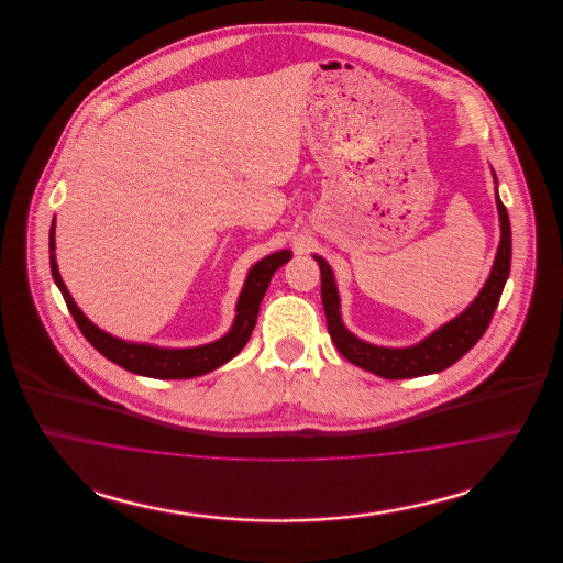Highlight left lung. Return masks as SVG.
I'll use <instances>...</instances> for the list:
<instances>
[{
  "instance_id": "left-lung-1",
  "label": "left lung",
  "mask_w": 563,
  "mask_h": 563,
  "mask_svg": "<svg viewBox=\"0 0 563 563\" xmlns=\"http://www.w3.org/2000/svg\"><path fill=\"white\" fill-rule=\"evenodd\" d=\"M496 205L500 214V244H498V253L489 272V278L483 285L482 294L477 295L475 301L460 317H455L454 321L439 327L427 340L409 349L374 346L352 335L340 317V295H338L333 272L322 257L314 255L321 268V297L324 314H327V331L335 349L340 350V354L346 356L352 365L367 369L379 377L405 379V377L443 372L473 349L482 340L485 329L489 327L510 272L509 213L498 191H496Z\"/></svg>"
}]
</instances>
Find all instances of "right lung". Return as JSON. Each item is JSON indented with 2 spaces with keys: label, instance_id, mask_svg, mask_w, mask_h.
<instances>
[{
  "label": "right lung",
  "instance_id": "add662e5",
  "mask_svg": "<svg viewBox=\"0 0 563 563\" xmlns=\"http://www.w3.org/2000/svg\"><path fill=\"white\" fill-rule=\"evenodd\" d=\"M289 260H291V251H278L249 269L239 303H236V319L232 329L221 340L198 349H158V346L118 340L84 317V312L76 306L74 297L67 291L58 274L56 257H54V221L51 228V269H53L54 283L60 289L63 299L74 321L78 322L84 338L111 363L124 367L126 372L158 377V379H184V377L209 374L217 367H221L223 363H228L230 358H234L251 338V331L260 314V303L268 291L274 272L283 264H287Z\"/></svg>",
  "mask_w": 563,
  "mask_h": 563
}]
</instances>
